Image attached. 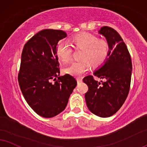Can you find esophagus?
Returning <instances> with one entry per match:
<instances>
[{
	"instance_id": "1",
	"label": "esophagus",
	"mask_w": 147,
	"mask_h": 147,
	"mask_svg": "<svg viewBox=\"0 0 147 147\" xmlns=\"http://www.w3.org/2000/svg\"><path fill=\"white\" fill-rule=\"evenodd\" d=\"M77 82L78 83H80L82 82V78H77Z\"/></svg>"
}]
</instances>
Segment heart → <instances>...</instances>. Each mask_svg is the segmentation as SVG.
<instances>
[{
	"label": "heart",
	"mask_w": 147,
	"mask_h": 147,
	"mask_svg": "<svg viewBox=\"0 0 147 147\" xmlns=\"http://www.w3.org/2000/svg\"><path fill=\"white\" fill-rule=\"evenodd\" d=\"M71 46L75 49H82L80 58L65 68L64 71L70 75L78 76L89 69L90 64L99 66L106 61L110 47L108 41L98 39L97 36L89 32H81L71 39ZM72 49L67 43L59 41L57 46V55L63 62L67 63L71 57Z\"/></svg>",
	"instance_id": "obj_1"
}]
</instances>
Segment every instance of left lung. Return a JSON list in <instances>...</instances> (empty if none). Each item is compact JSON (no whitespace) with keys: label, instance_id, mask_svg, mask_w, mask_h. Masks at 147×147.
I'll return each instance as SVG.
<instances>
[{"label":"left lung","instance_id":"8db88e82","mask_svg":"<svg viewBox=\"0 0 147 147\" xmlns=\"http://www.w3.org/2000/svg\"><path fill=\"white\" fill-rule=\"evenodd\" d=\"M99 33L106 37L110 50L104 64L93 75L105 81L95 80L93 76L83 79L88 90L85 93L86 106L94 115L109 117L124 104L129 91L132 63L125 43L115 29L103 26Z\"/></svg>","mask_w":147,"mask_h":147}]
</instances>
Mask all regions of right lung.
<instances>
[{
	"instance_id": "obj_1",
	"label": "right lung",
	"mask_w": 147,
	"mask_h": 147,
	"mask_svg": "<svg viewBox=\"0 0 147 147\" xmlns=\"http://www.w3.org/2000/svg\"><path fill=\"white\" fill-rule=\"evenodd\" d=\"M66 37L63 30L44 29L24 46L18 82L25 100L41 117L51 118L63 111L77 85L69 74L59 76L57 46Z\"/></svg>"
}]
</instances>
